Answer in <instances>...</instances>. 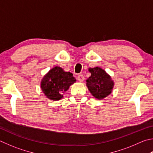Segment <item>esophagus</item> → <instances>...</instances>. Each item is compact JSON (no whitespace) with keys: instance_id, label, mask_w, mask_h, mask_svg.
I'll return each instance as SVG.
<instances>
[{"instance_id":"obj_1","label":"esophagus","mask_w":153,"mask_h":153,"mask_svg":"<svg viewBox=\"0 0 153 153\" xmlns=\"http://www.w3.org/2000/svg\"><path fill=\"white\" fill-rule=\"evenodd\" d=\"M77 79H78V81L79 82H82L84 80V77L82 74H80V75H78V76H77Z\"/></svg>"}]
</instances>
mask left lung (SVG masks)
<instances>
[{"label": "left lung", "mask_w": 153, "mask_h": 153, "mask_svg": "<svg viewBox=\"0 0 153 153\" xmlns=\"http://www.w3.org/2000/svg\"><path fill=\"white\" fill-rule=\"evenodd\" d=\"M90 77L86 80V85L91 95L98 100L105 98L112 93L114 82L104 69L99 67L89 68Z\"/></svg>", "instance_id": "8db88e82"}]
</instances>
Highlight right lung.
Segmentation results:
<instances>
[{"mask_svg":"<svg viewBox=\"0 0 153 153\" xmlns=\"http://www.w3.org/2000/svg\"><path fill=\"white\" fill-rule=\"evenodd\" d=\"M76 82L72 73L55 66L43 76L41 82V88L46 98L57 101L63 98L65 91Z\"/></svg>","mask_w":153,"mask_h":153,"instance_id":"add662e5","label":"right lung"}]
</instances>
